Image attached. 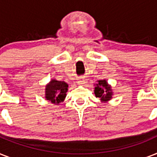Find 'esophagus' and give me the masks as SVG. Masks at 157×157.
I'll return each mask as SVG.
<instances>
[{
  "instance_id": "esophagus-1",
  "label": "esophagus",
  "mask_w": 157,
  "mask_h": 157,
  "mask_svg": "<svg viewBox=\"0 0 157 157\" xmlns=\"http://www.w3.org/2000/svg\"><path fill=\"white\" fill-rule=\"evenodd\" d=\"M86 82V79L82 77V78L79 79V81L77 82V83H78L79 85H83V84H85Z\"/></svg>"
}]
</instances>
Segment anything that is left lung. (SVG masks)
I'll use <instances>...</instances> for the list:
<instances>
[{
	"label": "left lung",
	"mask_w": 157,
	"mask_h": 157,
	"mask_svg": "<svg viewBox=\"0 0 157 157\" xmlns=\"http://www.w3.org/2000/svg\"><path fill=\"white\" fill-rule=\"evenodd\" d=\"M94 93L96 97L99 98L102 102H107L112 98V90L106 80H100L96 84Z\"/></svg>",
	"instance_id": "obj_1"
}]
</instances>
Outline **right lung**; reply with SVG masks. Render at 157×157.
<instances>
[{"label":"right lung","mask_w":157,"mask_h":157,"mask_svg":"<svg viewBox=\"0 0 157 157\" xmlns=\"http://www.w3.org/2000/svg\"><path fill=\"white\" fill-rule=\"evenodd\" d=\"M68 91V84L65 82L53 79L45 88V98L54 104H59L64 101Z\"/></svg>","instance_id":"obj_1"}]
</instances>
